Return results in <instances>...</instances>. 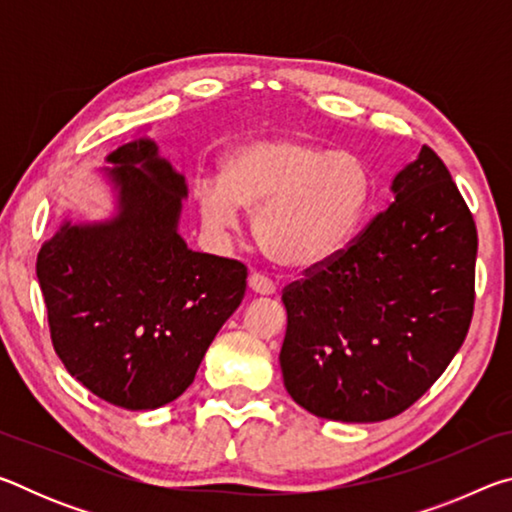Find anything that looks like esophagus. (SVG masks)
Listing matches in <instances>:
<instances>
[{
  "label": "esophagus",
  "instance_id": "34e87169",
  "mask_svg": "<svg viewBox=\"0 0 512 512\" xmlns=\"http://www.w3.org/2000/svg\"><path fill=\"white\" fill-rule=\"evenodd\" d=\"M248 287L255 293V296H273L275 293V284L268 280V277L259 275V273H250Z\"/></svg>",
  "mask_w": 512,
  "mask_h": 512
}]
</instances>
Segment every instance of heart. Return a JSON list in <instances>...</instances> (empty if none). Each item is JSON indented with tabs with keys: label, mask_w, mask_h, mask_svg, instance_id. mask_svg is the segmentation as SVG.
<instances>
[{
	"label": "heart",
	"mask_w": 512,
	"mask_h": 512,
	"mask_svg": "<svg viewBox=\"0 0 512 512\" xmlns=\"http://www.w3.org/2000/svg\"><path fill=\"white\" fill-rule=\"evenodd\" d=\"M194 196L214 235L235 230L241 210L255 212L259 250L289 271H314L361 235L375 203V176L354 153L300 137H259L225 153L221 178L198 180Z\"/></svg>",
	"instance_id": "1"
}]
</instances>
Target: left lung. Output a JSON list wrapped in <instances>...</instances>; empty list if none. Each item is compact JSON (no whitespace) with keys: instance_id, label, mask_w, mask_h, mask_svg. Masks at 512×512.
<instances>
[{"instance_id":"8db88e82","label":"left lung","mask_w":512,"mask_h":512,"mask_svg":"<svg viewBox=\"0 0 512 512\" xmlns=\"http://www.w3.org/2000/svg\"><path fill=\"white\" fill-rule=\"evenodd\" d=\"M391 192L345 253L282 293L284 386L318 418L379 422L409 409L470 329L476 225L443 160L422 146Z\"/></svg>"}]
</instances>
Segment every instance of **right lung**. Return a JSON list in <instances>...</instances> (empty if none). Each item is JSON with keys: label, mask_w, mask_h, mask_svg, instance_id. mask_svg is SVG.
<instances>
[{"label": "right lung", "mask_w": 512, "mask_h": 512, "mask_svg": "<svg viewBox=\"0 0 512 512\" xmlns=\"http://www.w3.org/2000/svg\"><path fill=\"white\" fill-rule=\"evenodd\" d=\"M99 178L115 210L65 219L36 273L51 341L69 375L128 411L183 395L246 293V266L194 253L180 237L187 183L140 135L106 155Z\"/></svg>", "instance_id": "add662e5"}]
</instances>
